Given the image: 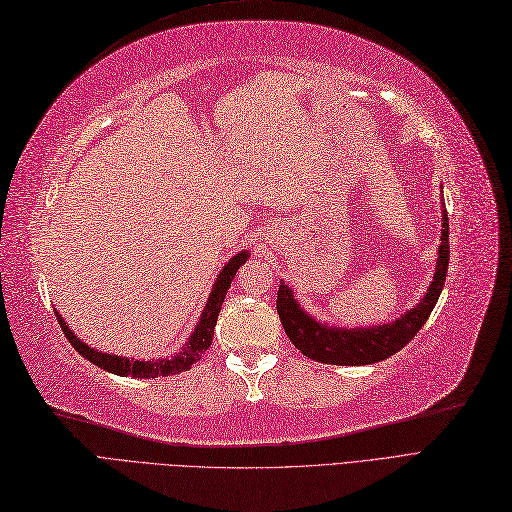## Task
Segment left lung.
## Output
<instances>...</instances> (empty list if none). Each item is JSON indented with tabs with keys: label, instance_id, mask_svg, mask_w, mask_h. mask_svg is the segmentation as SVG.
<instances>
[{
	"label": "left lung",
	"instance_id": "8db88e82",
	"mask_svg": "<svg viewBox=\"0 0 512 512\" xmlns=\"http://www.w3.org/2000/svg\"><path fill=\"white\" fill-rule=\"evenodd\" d=\"M449 270V217L442 210V234L438 246V266L434 272L432 285L419 300L415 308H410L400 319L385 325L372 327H336L325 325L312 319L308 312L295 300L293 291L280 283L276 295V310L285 334L298 351L306 357L321 361V364L334 366H366L376 364L398 353L400 349L417 336L423 323L430 319L432 310L440 298L444 280Z\"/></svg>",
	"mask_w": 512,
	"mask_h": 512
}]
</instances>
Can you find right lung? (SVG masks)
I'll return each mask as SVG.
<instances>
[{"instance_id":"add662e5","label":"right lung","mask_w":512,"mask_h":512,"mask_svg":"<svg viewBox=\"0 0 512 512\" xmlns=\"http://www.w3.org/2000/svg\"><path fill=\"white\" fill-rule=\"evenodd\" d=\"M249 259V253L240 251L238 255H234L229 259L223 270L219 272L217 280H214L212 291L208 295V302L204 306V312L200 317V323L195 325L193 334L189 336V340L185 342L183 349H180L174 357H166V359H153V361H140V359H127V357H119V355H108V353H100L91 349L87 342L78 340V336H74L72 329L65 325L63 317L55 310L57 321L63 329L65 338L72 342L74 349L93 364L97 368H102L106 372H112L117 376H134V378H157V376H170V374H178V372H185L191 370L193 364L202 359V355L208 351V346L212 344V336H214V325H217L219 319V312L223 306V300L227 295V289L232 287V280L236 276V272L240 270L242 263Z\"/></svg>"}]
</instances>
